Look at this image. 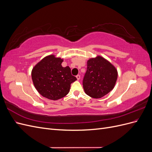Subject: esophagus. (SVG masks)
Masks as SVG:
<instances>
[{"label":"esophagus","mask_w":152,"mask_h":152,"mask_svg":"<svg viewBox=\"0 0 152 152\" xmlns=\"http://www.w3.org/2000/svg\"><path fill=\"white\" fill-rule=\"evenodd\" d=\"M76 78H77V79L79 80L80 79V76L79 75H77V76H76Z\"/></svg>","instance_id":"obj_1"}]
</instances>
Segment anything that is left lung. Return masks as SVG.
<instances>
[{
  "mask_svg": "<svg viewBox=\"0 0 152 152\" xmlns=\"http://www.w3.org/2000/svg\"><path fill=\"white\" fill-rule=\"evenodd\" d=\"M83 80L86 94L93 98H101L109 93L115 86L118 72L116 68L101 56L89 59Z\"/></svg>",
  "mask_w": 152,
  "mask_h": 152,
  "instance_id": "left-lung-1",
  "label": "left lung"
}]
</instances>
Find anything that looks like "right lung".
<instances>
[{"label":"right lung","instance_id":"1","mask_svg":"<svg viewBox=\"0 0 152 152\" xmlns=\"http://www.w3.org/2000/svg\"><path fill=\"white\" fill-rule=\"evenodd\" d=\"M63 59L50 54L44 57L31 70V79L35 89L43 97L58 100L70 91V85L77 80L69 66L63 67Z\"/></svg>","mask_w":152,"mask_h":152}]
</instances>
